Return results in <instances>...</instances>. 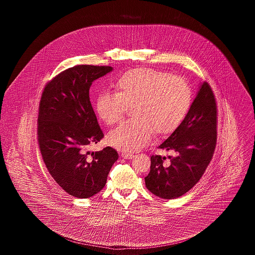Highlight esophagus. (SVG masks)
<instances>
[{"mask_svg":"<svg viewBox=\"0 0 255 255\" xmlns=\"http://www.w3.org/2000/svg\"><path fill=\"white\" fill-rule=\"evenodd\" d=\"M122 158H127V159H130V158H133V154L131 152H122Z\"/></svg>","mask_w":255,"mask_h":255,"instance_id":"esophagus-1","label":"esophagus"}]
</instances>
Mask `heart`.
<instances>
[{"label":"heart","mask_w":255,"mask_h":255,"mask_svg":"<svg viewBox=\"0 0 255 255\" xmlns=\"http://www.w3.org/2000/svg\"><path fill=\"white\" fill-rule=\"evenodd\" d=\"M117 93L103 92L96 102L98 117L106 124L120 122L133 106L134 118L122 122L107 136L110 144L125 152L145 146L155 131H175L190 109L192 91L182 78L158 70L140 68L123 73L116 83Z\"/></svg>","instance_id":"1"}]
</instances>
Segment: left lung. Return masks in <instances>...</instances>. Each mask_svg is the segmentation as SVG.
<instances>
[{
  "mask_svg": "<svg viewBox=\"0 0 255 255\" xmlns=\"http://www.w3.org/2000/svg\"><path fill=\"white\" fill-rule=\"evenodd\" d=\"M217 141V105L208 83L200 86L186 117L169 137L158 146L173 151L165 157L153 155L145 177L147 189L162 199H175L188 192L204 175Z\"/></svg>",
  "mask_w": 255,
  "mask_h": 255,
  "instance_id": "8db88e82",
  "label": "left lung"
}]
</instances>
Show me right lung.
<instances>
[{"instance_id":"right-lung-1","label":"right lung","mask_w":255,"mask_h":255,"mask_svg":"<svg viewBox=\"0 0 255 255\" xmlns=\"http://www.w3.org/2000/svg\"><path fill=\"white\" fill-rule=\"evenodd\" d=\"M112 71L110 66L92 65L67 69L46 85L40 100L37 137L42 158L58 185L79 199L105 186L119 158L110 146L88 151L104 136L90 101V87Z\"/></svg>"}]
</instances>
